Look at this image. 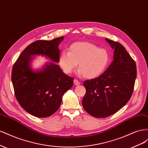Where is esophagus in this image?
Here are the masks:
<instances>
[{
    "label": "esophagus",
    "instance_id": "obj_1",
    "mask_svg": "<svg viewBox=\"0 0 148 148\" xmlns=\"http://www.w3.org/2000/svg\"><path fill=\"white\" fill-rule=\"evenodd\" d=\"M73 82H74L75 85H79V84H80V82L78 81V80L76 79H74V80H73Z\"/></svg>",
    "mask_w": 148,
    "mask_h": 148
}]
</instances>
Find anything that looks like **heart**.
<instances>
[{"mask_svg":"<svg viewBox=\"0 0 148 148\" xmlns=\"http://www.w3.org/2000/svg\"><path fill=\"white\" fill-rule=\"evenodd\" d=\"M110 55L104 49L88 42H77L70 46L69 52H63L59 64L66 74H70L77 67L78 73L85 78L93 79L101 75L109 65Z\"/></svg>","mask_w":148,"mask_h":148,"instance_id":"obj_1","label":"heart"}]
</instances>
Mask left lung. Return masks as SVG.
<instances>
[{
	"label": "left lung",
	"mask_w": 148,
	"mask_h": 148,
	"mask_svg": "<svg viewBox=\"0 0 148 148\" xmlns=\"http://www.w3.org/2000/svg\"><path fill=\"white\" fill-rule=\"evenodd\" d=\"M114 49V60L99 77L86 80L84 109L93 117L104 118L115 114L132 97L136 78L135 62L118 42L106 38Z\"/></svg>",
	"instance_id": "obj_1"
}]
</instances>
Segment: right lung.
<instances>
[{
    "mask_svg": "<svg viewBox=\"0 0 148 148\" xmlns=\"http://www.w3.org/2000/svg\"><path fill=\"white\" fill-rule=\"evenodd\" d=\"M64 38L31 43L21 53L12 68V82L16 99L27 112L36 117H47L54 114L64 93L73 86V78L65 74L55 63L59 62L58 46ZM39 55L55 62L34 71L30 63L33 56Z\"/></svg>",
    "mask_w": 148,
    "mask_h": 148,
    "instance_id": "add662e5",
    "label": "right lung"
}]
</instances>
